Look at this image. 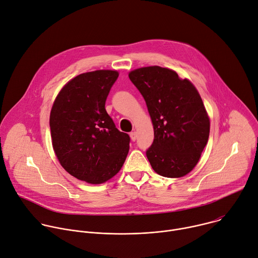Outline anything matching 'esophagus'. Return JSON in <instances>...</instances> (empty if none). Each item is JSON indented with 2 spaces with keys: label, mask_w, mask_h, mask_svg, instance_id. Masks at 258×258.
<instances>
[{
  "label": "esophagus",
  "mask_w": 258,
  "mask_h": 258,
  "mask_svg": "<svg viewBox=\"0 0 258 258\" xmlns=\"http://www.w3.org/2000/svg\"><path fill=\"white\" fill-rule=\"evenodd\" d=\"M130 137H131V140H132L133 142H135V141L137 140V133H136V132L131 133V134H130Z\"/></svg>",
  "instance_id": "esophagus-1"
}]
</instances>
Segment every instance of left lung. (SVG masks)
Segmentation results:
<instances>
[{"label": "left lung", "instance_id": "left-lung-1", "mask_svg": "<svg viewBox=\"0 0 258 258\" xmlns=\"http://www.w3.org/2000/svg\"><path fill=\"white\" fill-rule=\"evenodd\" d=\"M128 78L152 119L154 141L146 151L152 168L165 177L186 175L198 163L209 137V117L198 91L160 66L135 69Z\"/></svg>", "mask_w": 258, "mask_h": 258}]
</instances>
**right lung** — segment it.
Wrapping results in <instances>:
<instances>
[{
	"label": "right lung",
	"mask_w": 258,
	"mask_h": 258,
	"mask_svg": "<svg viewBox=\"0 0 258 258\" xmlns=\"http://www.w3.org/2000/svg\"><path fill=\"white\" fill-rule=\"evenodd\" d=\"M118 78L115 70L82 73L60 91L50 114L55 154L62 167L81 180L102 183L122 167L130 136L119 132L105 109Z\"/></svg>",
	"instance_id": "obj_1"
}]
</instances>
